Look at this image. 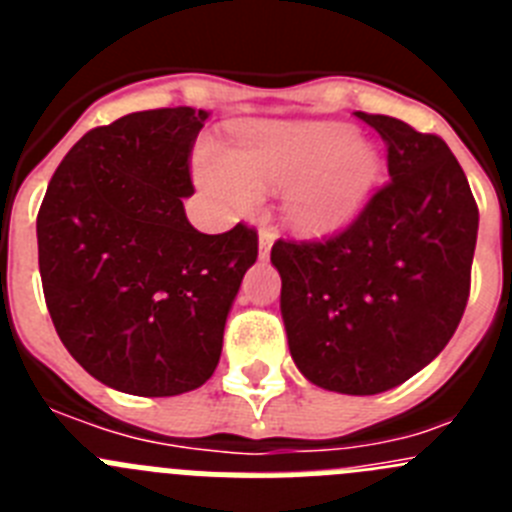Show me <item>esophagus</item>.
<instances>
[{"label": "esophagus", "instance_id": "34e87169", "mask_svg": "<svg viewBox=\"0 0 512 512\" xmlns=\"http://www.w3.org/2000/svg\"><path fill=\"white\" fill-rule=\"evenodd\" d=\"M271 246H274V233L271 230H259V256L261 259H266L271 251Z\"/></svg>", "mask_w": 512, "mask_h": 512}]
</instances>
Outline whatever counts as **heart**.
<instances>
[{"label": "heart", "mask_w": 512, "mask_h": 512, "mask_svg": "<svg viewBox=\"0 0 512 512\" xmlns=\"http://www.w3.org/2000/svg\"><path fill=\"white\" fill-rule=\"evenodd\" d=\"M379 169L377 148L333 120L266 122L248 130L233 153L197 158L200 184L230 210H253L261 187H287L284 217L305 235L346 228L369 200Z\"/></svg>", "instance_id": "1"}]
</instances>
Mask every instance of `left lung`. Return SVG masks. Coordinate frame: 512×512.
<instances>
[{
    "mask_svg": "<svg viewBox=\"0 0 512 512\" xmlns=\"http://www.w3.org/2000/svg\"><path fill=\"white\" fill-rule=\"evenodd\" d=\"M356 117L387 143L390 182L323 243L277 241L282 320L297 369L323 390L379 395L451 341L469 300L479 212L438 135Z\"/></svg>",
    "mask_w": 512,
    "mask_h": 512,
    "instance_id": "obj_1",
    "label": "left lung"
}]
</instances>
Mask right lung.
<instances>
[{"label": "right lung", "mask_w": 512, "mask_h": 512, "mask_svg": "<svg viewBox=\"0 0 512 512\" xmlns=\"http://www.w3.org/2000/svg\"><path fill=\"white\" fill-rule=\"evenodd\" d=\"M210 117L133 112L66 153L38 212V264L58 338L94 379L138 397L192 392L215 372L259 235L192 228L189 153Z\"/></svg>", "instance_id": "obj_1"}]
</instances>
